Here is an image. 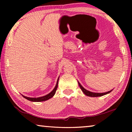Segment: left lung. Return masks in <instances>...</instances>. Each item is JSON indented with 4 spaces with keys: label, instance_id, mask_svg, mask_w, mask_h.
I'll return each mask as SVG.
<instances>
[{
    "label": "left lung",
    "instance_id": "8db88e82",
    "mask_svg": "<svg viewBox=\"0 0 132 132\" xmlns=\"http://www.w3.org/2000/svg\"><path fill=\"white\" fill-rule=\"evenodd\" d=\"M78 83H79V85L80 86V88H81V90L82 91V92L84 93V94L85 95L88 96V97H101V96L102 95H104L105 94H107L109 93L110 92H111L112 90L108 91V92H106V93H93V92H91V91H89L88 90H87L85 89L83 87H82V86L81 84H80V82L78 81Z\"/></svg>",
    "mask_w": 132,
    "mask_h": 132
}]
</instances>
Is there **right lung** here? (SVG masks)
Segmentation results:
<instances>
[{
  "label": "right lung",
  "instance_id": "add662e5",
  "mask_svg": "<svg viewBox=\"0 0 132 132\" xmlns=\"http://www.w3.org/2000/svg\"><path fill=\"white\" fill-rule=\"evenodd\" d=\"M58 81H59V78L57 79V82H56V85L55 87L54 88V89L51 91V92L48 94L43 96V97H38V98H30V97H25V96H23L24 98H25L26 99L29 100V101H32V102H41V101H46V100H48L49 99H50V98H52L53 95H55V94L56 93V91L57 90V86H58Z\"/></svg>",
  "mask_w": 132,
  "mask_h": 132
}]
</instances>
